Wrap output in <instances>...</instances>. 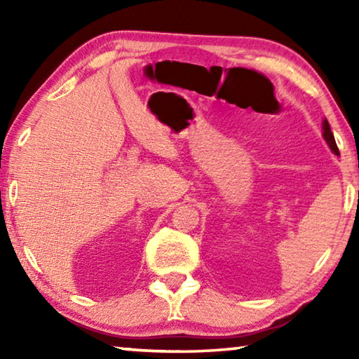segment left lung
<instances>
[{
	"mask_svg": "<svg viewBox=\"0 0 359 359\" xmlns=\"http://www.w3.org/2000/svg\"><path fill=\"white\" fill-rule=\"evenodd\" d=\"M323 137L326 139L327 145H330V149L334 151V154L339 155L337 144H336V141H334V135H332V131H331V126H330V123H327L326 118L323 120Z\"/></svg>",
	"mask_w": 359,
	"mask_h": 359,
	"instance_id": "8db88e82",
	"label": "left lung"
}]
</instances>
